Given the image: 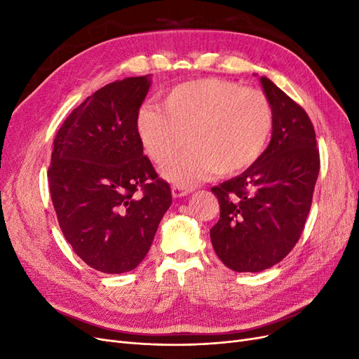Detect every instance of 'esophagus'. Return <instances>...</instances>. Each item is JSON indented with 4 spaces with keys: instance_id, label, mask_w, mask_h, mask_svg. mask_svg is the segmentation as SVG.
I'll list each match as a JSON object with an SVG mask.
<instances>
[{
    "instance_id": "34e87169",
    "label": "esophagus",
    "mask_w": 359,
    "mask_h": 359,
    "mask_svg": "<svg viewBox=\"0 0 359 359\" xmlns=\"http://www.w3.org/2000/svg\"><path fill=\"white\" fill-rule=\"evenodd\" d=\"M191 190L190 189H186L182 186H172V194L173 198H181V196H186V194H189Z\"/></svg>"
}]
</instances>
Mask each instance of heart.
<instances>
[{
  "mask_svg": "<svg viewBox=\"0 0 359 359\" xmlns=\"http://www.w3.org/2000/svg\"><path fill=\"white\" fill-rule=\"evenodd\" d=\"M274 124L265 93L206 78L172 88L158 106L137 114V135L148 157L166 165L189 144L191 148L165 169L181 186H191L214 172L226 177L252 166L264 153Z\"/></svg>",
  "mask_w": 359,
  "mask_h": 359,
  "instance_id": "heart-1",
  "label": "heart"
}]
</instances>
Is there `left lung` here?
Segmentation results:
<instances>
[{
    "instance_id": "1",
    "label": "left lung",
    "mask_w": 359,
    "mask_h": 359,
    "mask_svg": "<svg viewBox=\"0 0 359 359\" xmlns=\"http://www.w3.org/2000/svg\"><path fill=\"white\" fill-rule=\"evenodd\" d=\"M260 83L274 111L271 142L241 175L211 189L220 203L211 243L236 273H259L290 253L306 224L320 169L307 112L265 76Z\"/></svg>"
}]
</instances>
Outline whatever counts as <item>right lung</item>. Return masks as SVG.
<instances>
[{
	"mask_svg": "<svg viewBox=\"0 0 359 359\" xmlns=\"http://www.w3.org/2000/svg\"><path fill=\"white\" fill-rule=\"evenodd\" d=\"M149 85V74L104 85L53 139L48 180L60 227L73 252L106 274L142 262L172 203L137 135Z\"/></svg>",
	"mask_w": 359,
	"mask_h": 359,
	"instance_id": "add662e5",
	"label": "right lung"
}]
</instances>
